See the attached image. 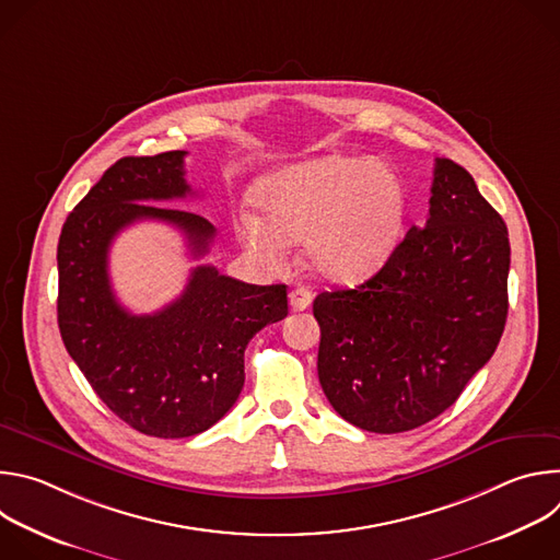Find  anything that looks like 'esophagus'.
Masks as SVG:
<instances>
[{
	"label": "esophagus",
	"instance_id": "34e87169",
	"mask_svg": "<svg viewBox=\"0 0 560 560\" xmlns=\"http://www.w3.org/2000/svg\"><path fill=\"white\" fill-rule=\"evenodd\" d=\"M310 303H312V292H310L307 288H294V290L290 292V307H292L294 312L307 310Z\"/></svg>",
	"mask_w": 560,
	"mask_h": 560
}]
</instances>
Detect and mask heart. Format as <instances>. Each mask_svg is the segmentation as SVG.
I'll return each mask as SVG.
<instances>
[{"mask_svg": "<svg viewBox=\"0 0 560 560\" xmlns=\"http://www.w3.org/2000/svg\"><path fill=\"white\" fill-rule=\"evenodd\" d=\"M261 217L238 219L244 244L277 264L303 242L310 268L330 281H359L392 255L404 228L406 195L383 162L324 154L285 166L257 184Z\"/></svg>", "mask_w": 560, "mask_h": 560, "instance_id": "obj_1", "label": "heart"}]
</instances>
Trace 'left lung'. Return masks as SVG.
I'll use <instances>...</instances> for the list:
<instances>
[{"label": "left lung", "instance_id": "obj_1", "mask_svg": "<svg viewBox=\"0 0 560 560\" xmlns=\"http://www.w3.org/2000/svg\"><path fill=\"white\" fill-rule=\"evenodd\" d=\"M503 217L452 159H436L425 228L352 290L322 292L318 381L352 425L396 434L445 412L494 354L508 318Z\"/></svg>", "mask_w": 560, "mask_h": 560}]
</instances>
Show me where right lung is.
<instances>
[{"instance_id": "obj_1", "label": "right lung", "mask_w": 560, "mask_h": 560, "mask_svg": "<svg viewBox=\"0 0 560 560\" xmlns=\"http://www.w3.org/2000/svg\"><path fill=\"white\" fill-rule=\"evenodd\" d=\"M184 156L119 159L68 214L57 246V324L68 354L124 423L156 439L212 428L242 394L248 341L288 316L283 283L253 285L212 266H197L182 296L154 314H130L117 301L108 250L130 223H173L192 257L210 250L214 225L206 217L148 203L192 192Z\"/></svg>"}]
</instances>
